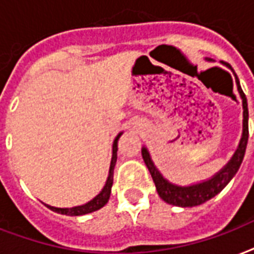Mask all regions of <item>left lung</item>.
<instances>
[{
  "mask_svg": "<svg viewBox=\"0 0 254 254\" xmlns=\"http://www.w3.org/2000/svg\"><path fill=\"white\" fill-rule=\"evenodd\" d=\"M236 84H237L240 97L243 100V135H241V140H240L239 148L235 152V154L232 156L229 162L220 172L214 174L213 177H210L206 181H202V183L189 185V187L174 185V184L169 183L166 179H164V176L160 173V170L154 166L148 149L145 148V146L141 149L145 165L148 166L149 172L152 174V179L154 181L156 189H157L158 196L161 197L162 200L168 202V204L176 205V206H183V208H188V206L191 208V206H197V205L204 204L208 200H210L212 197L218 194L229 184L230 180L235 177V174L237 173V170H239L240 165H241V162L244 160V156H245L248 137H249V129H248V117H249V113H248L247 97H245L243 89L240 86V81L237 77H236Z\"/></svg>",
  "mask_w": 254,
  "mask_h": 254,
  "instance_id": "obj_1",
  "label": "left lung"
}]
</instances>
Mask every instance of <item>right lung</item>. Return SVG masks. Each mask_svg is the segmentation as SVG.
Listing matches in <instances>:
<instances>
[{
  "instance_id": "obj_1",
  "label": "right lung",
  "mask_w": 254,
  "mask_h": 254,
  "mask_svg": "<svg viewBox=\"0 0 254 254\" xmlns=\"http://www.w3.org/2000/svg\"><path fill=\"white\" fill-rule=\"evenodd\" d=\"M123 134V131L117 134V137L113 141V153H112V161H110L109 174H108V180H106L105 187L102 188V190L97 194L93 200L84 205H78V206H73V208H56V206H50V205L45 204L50 210L57 212L60 214H66V216H82V214H88V213L96 212L98 209H101L102 206H105V204L109 201L110 191H112V185H113V172L114 166H116V161H117V144H119V138Z\"/></svg>"
}]
</instances>
